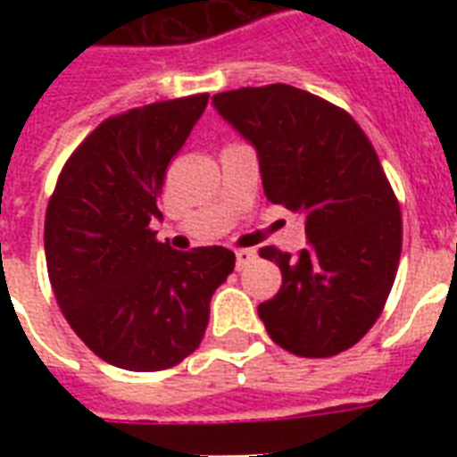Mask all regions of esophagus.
<instances>
[{
	"label": "esophagus",
	"instance_id": "esophagus-1",
	"mask_svg": "<svg viewBox=\"0 0 457 457\" xmlns=\"http://www.w3.org/2000/svg\"><path fill=\"white\" fill-rule=\"evenodd\" d=\"M256 261V251L253 249H239L237 251V270H244L246 265Z\"/></svg>",
	"mask_w": 457,
	"mask_h": 457
}]
</instances>
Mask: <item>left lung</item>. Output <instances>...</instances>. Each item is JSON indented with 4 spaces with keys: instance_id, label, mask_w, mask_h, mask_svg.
Here are the masks:
<instances>
[{
    "instance_id": "8db88e82",
    "label": "left lung",
    "mask_w": 457,
    "mask_h": 457,
    "mask_svg": "<svg viewBox=\"0 0 457 457\" xmlns=\"http://www.w3.org/2000/svg\"><path fill=\"white\" fill-rule=\"evenodd\" d=\"M213 106L256 146L263 192L303 213L311 246L261 256L282 287L258 305L270 339L303 358H329L368 334L396 279L401 208L375 146L346 111L292 85L220 92Z\"/></svg>"
}]
</instances>
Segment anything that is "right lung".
<instances>
[{
    "mask_svg": "<svg viewBox=\"0 0 457 457\" xmlns=\"http://www.w3.org/2000/svg\"><path fill=\"white\" fill-rule=\"evenodd\" d=\"M208 95L106 118L63 165L45 218L46 272L73 332L102 361L156 372L199 348L211 296L235 270L222 246L175 251L149 222L170 158Z\"/></svg>",
    "mask_w": 457,
    "mask_h": 457,
    "instance_id": "obj_1",
    "label": "right lung"
}]
</instances>
